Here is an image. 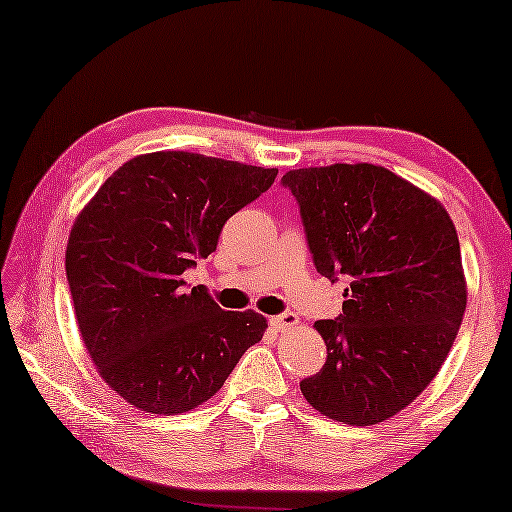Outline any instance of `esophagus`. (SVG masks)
<instances>
[{
    "instance_id": "34e87169",
    "label": "esophagus",
    "mask_w": 512,
    "mask_h": 512,
    "mask_svg": "<svg viewBox=\"0 0 512 512\" xmlns=\"http://www.w3.org/2000/svg\"><path fill=\"white\" fill-rule=\"evenodd\" d=\"M297 324H299V317L295 313H290V311L272 317V326H274L276 331H288V329H292V326H297Z\"/></svg>"
}]
</instances>
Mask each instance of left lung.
I'll use <instances>...</instances> for the list:
<instances>
[{
	"instance_id": "obj_1",
	"label": "left lung",
	"mask_w": 512,
	"mask_h": 512,
	"mask_svg": "<svg viewBox=\"0 0 512 512\" xmlns=\"http://www.w3.org/2000/svg\"><path fill=\"white\" fill-rule=\"evenodd\" d=\"M295 195L317 272L347 276L342 313L315 322L326 363L301 381L335 422L379 424L429 385L467 306L456 226L438 199L370 163L301 167Z\"/></svg>"
}]
</instances>
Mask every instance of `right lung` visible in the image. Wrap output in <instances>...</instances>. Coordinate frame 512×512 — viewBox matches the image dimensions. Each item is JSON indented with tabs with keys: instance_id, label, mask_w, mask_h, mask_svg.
<instances>
[{
	"instance_id": "right-lung-1",
	"label": "right lung",
	"mask_w": 512,
	"mask_h": 512,
	"mask_svg": "<svg viewBox=\"0 0 512 512\" xmlns=\"http://www.w3.org/2000/svg\"><path fill=\"white\" fill-rule=\"evenodd\" d=\"M279 170L190 152L131 158L79 213L65 251L74 315L97 372L154 415L197 408L263 338L256 311H222L181 274Z\"/></svg>"
}]
</instances>
